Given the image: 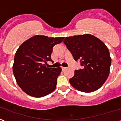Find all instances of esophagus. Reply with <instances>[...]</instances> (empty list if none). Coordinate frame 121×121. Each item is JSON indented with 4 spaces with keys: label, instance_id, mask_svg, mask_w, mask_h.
Returning <instances> with one entry per match:
<instances>
[{
    "label": "esophagus",
    "instance_id": "obj_1",
    "mask_svg": "<svg viewBox=\"0 0 121 121\" xmlns=\"http://www.w3.org/2000/svg\"><path fill=\"white\" fill-rule=\"evenodd\" d=\"M61 68H62V71H64V70H65L66 68V67H61Z\"/></svg>",
    "mask_w": 121,
    "mask_h": 121
}]
</instances>
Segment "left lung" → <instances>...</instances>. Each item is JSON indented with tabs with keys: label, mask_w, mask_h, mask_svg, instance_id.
I'll use <instances>...</instances> for the list:
<instances>
[{
	"label": "left lung",
	"mask_w": 121,
	"mask_h": 121,
	"mask_svg": "<svg viewBox=\"0 0 121 121\" xmlns=\"http://www.w3.org/2000/svg\"><path fill=\"white\" fill-rule=\"evenodd\" d=\"M64 43L75 60L79 59L83 68L74 71L70 80L73 87L80 91L97 90L107 79L112 59L103 42L89 34L65 38Z\"/></svg>",
	"instance_id": "1"
}]
</instances>
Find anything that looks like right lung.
I'll return each mask as SVG.
<instances>
[{"mask_svg":"<svg viewBox=\"0 0 121 121\" xmlns=\"http://www.w3.org/2000/svg\"><path fill=\"white\" fill-rule=\"evenodd\" d=\"M64 39L36 35L19 47L15 54L13 71L17 83L25 93L40 98L56 89L61 68H48L45 64L52 61L53 47Z\"/></svg>","mask_w":121,"mask_h":121,"instance_id":"1","label":"right lung"}]
</instances>
